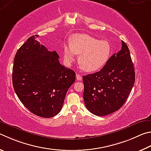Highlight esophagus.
I'll return each mask as SVG.
<instances>
[{"mask_svg":"<svg viewBox=\"0 0 151 151\" xmlns=\"http://www.w3.org/2000/svg\"><path fill=\"white\" fill-rule=\"evenodd\" d=\"M76 78L77 81H82V79H83V78H82V76L78 73H76Z\"/></svg>","mask_w":151,"mask_h":151,"instance_id":"esophagus-1","label":"esophagus"}]
</instances>
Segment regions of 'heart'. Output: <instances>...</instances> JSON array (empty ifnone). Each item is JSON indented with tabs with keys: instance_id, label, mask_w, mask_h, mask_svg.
<instances>
[{
	"instance_id": "heart-1",
	"label": "heart",
	"mask_w": 151,
	"mask_h": 151,
	"mask_svg": "<svg viewBox=\"0 0 151 151\" xmlns=\"http://www.w3.org/2000/svg\"><path fill=\"white\" fill-rule=\"evenodd\" d=\"M111 44L107 40H98L88 34H75L69 39V45L63 47L65 62L70 65L79 55L78 63L86 72H95L102 68L110 57Z\"/></svg>"
}]
</instances>
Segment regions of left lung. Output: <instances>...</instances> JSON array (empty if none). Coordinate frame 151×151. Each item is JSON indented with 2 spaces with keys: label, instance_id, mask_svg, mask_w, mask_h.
Instances as JSON below:
<instances>
[{
  "label": "left lung",
  "instance_id": "obj_1",
  "mask_svg": "<svg viewBox=\"0 0 151 151\" xmlns=\"http://www.w3.org/2000/svg\"><path fill=\"white\" fill-rule=\"evenodd\" d=\"M122 43L121 50L100 71L83 76L85 106L96 116H107L121 108L135 83L129 49L123 41Z\"/></svg>",
  "mask_w": 151,
  "mask_h": 151
}]
</instances>
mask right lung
<instances>
[{
    "label": "right lung",
    "instance_id": "1",
    "mask_svg": "<svg viewBox=\"0 0 151 151\" xmlns=\"http://www.w3.org/2000/svg\"><path fill=\"white\" fill-rule=\"evenodd\" d=\"M38 36L29 37L16 52L12 84L16 95L29 111L48 118L61 110L76 74L60 64L57 52L41 45Z\"/></svg>",
    "mask_w": 151,
    "mask_h": 151
}]
</instances>
